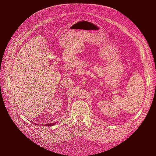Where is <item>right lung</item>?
<instances>
[{"label":"right lung","instance_id":"obj_1","mask_svg":"<svg viewBox=\"0 0 156 156\" xmlns=\"http://www.w3.org/2000/svg\"><path fill=\"white\" fill-rule=\"evenodd\" d=\"M56 124V122H54V123H51V124H45V126H53L55 124Z\"/></svg>","mask_w":156,"mask_h":156}]
</instances>
